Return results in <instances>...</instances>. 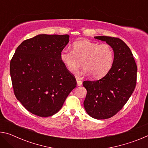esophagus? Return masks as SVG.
I'll return each mask as SVG.
<instances>
[{
  "mask_svg": "<svg viewBox=\"0 0 148 148\" xmlns=\"http://www.w3.org/2000/svg\"><path fill=\"white\" fill-rule=\"evenodd\" d=\"M76 82H77V86H82V82L81 81V80H79V79H77Z\"/></svg>",
  "mask_w": 148,
  "mask_h": 148,
  "instance_id": "34e87169",
  "label": "esophagus"
}]
</instances>
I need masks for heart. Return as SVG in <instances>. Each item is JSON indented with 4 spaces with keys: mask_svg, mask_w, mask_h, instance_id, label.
Returning <instances> with one entry per match:
<instances>
[{
    "mask_svg": "<svg viewBox=\"0 0 148 148\" xmlns=\"http://www.w3.org/2000/svg\"><path fill=\"white\" fill-rule=\"evenodd\" d=\"M60 58L71 73L76 74L82 62L84 69L82 74H91L93 78L98 79L104 76L111 69L114 52L108 44L82 40L74 42L72 50L62 49Z\"/></svg>",
    "mask_w": 148,
    "mask_h": 148,
    "instance_id": "b5f03b06",
    "label": "heart"
}]
</instances>
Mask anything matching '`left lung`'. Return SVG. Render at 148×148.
I'll list each match as a JSON object with an SVG mask.
<instances>
[{"label":"left lung","mask_w":148,"mask_h":148,"mask_svg":"<svg viewBox=\"0 0 148 148\" xmlns=\"http://www.w3.org/2000/svg\"><path fill=\"white\" fill-rule=\"evenodd\" d=\"M113 49L114 62L106 76L95 81H84L87 89L84 106L87 113L97 119H108L122 109L136 84L137 66L127 45L118 38L100 36Z\"/></svg>","instance_id":"left-lung-1"}]
</instances>
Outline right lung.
<instances>
[{
  "label": "right lung",
  "instance_id": "1",
  "mask_svg": "<svg viewBox=\"0 0 148 148\" xmlns=\"http://www.w3.org/2000/svg\"><path fill=\"white\" fill-rule=\"evenodd\" d=\"M69 42L68 34H39L24 40L10 61L15 96L31 113L40 117L56 114L76 80L60 55Z\"/></svg>",
  "mask_w": 148,
  "mask_h": 148
}]
</instances>
